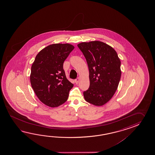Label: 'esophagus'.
<instances>
[{
  "label": "esophagus",
  "instance_id": "esophagus-1",
  "mask_svg": "<svg viewBox=\"0 0 155 155\" xmlns=\"http://www.w3.org/2000/svg\"><path fill=\"white\" fill-rule=\"evenodd\" d=\"M79 80H80V78H78L77 79H75V83H76V84H78V82H79Z\"/></svg>",
  "mask_w": 155,
  "mask_h": 155
}]
</instances>
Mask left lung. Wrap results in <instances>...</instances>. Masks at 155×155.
Wrapping results in <instances>:
<instances>
[{
    "label": "left lung",
    "instance_id": "left-lung-1",
    "mask_svg": "<svg viewBox=\"0 0 155 155\" xmlns=\"http://www.w3.org/2000/svg\"><path fill=\"white\" fill-rule=\"evenodd\" d=\"M85 58L89 70L90 86L84 96L87 102L102 106L115 93L121 78V61L111 46L99 41L78 45Z\"/></svg>",
    "mask_w": 155,
    "mask_h": 155
}]
</instances>
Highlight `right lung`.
<instances>
[{
  "mask_svg": "<svg viewBox=\"0 0 155 155\" xmlns=\"http://www.w3.org/2000/svg\"><path fill=\"white\" fill-rule=\"evenodd\" d=\"M74 49L69 44H54L35 57L30 80L37 97L45 105L58 107L68 100L74 85L66 78L63 64Z\"/></svg>",
  "mask_w": 155,
  "mask_h": 155,
  "instance_id": "add662e5",
  "label": "right lung"
}]
</instances>
